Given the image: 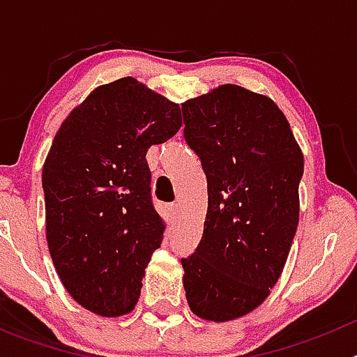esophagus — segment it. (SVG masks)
Returning <instances> with one entry per match:
<instances>
[{"label":"esophagus","mask_w":357,"mask_h":357,"mask_svg":"<svg viewBox=\"0 0 357 357\" xmlns=\"http://www.w3.org/2000/svg\"><path fill=\"white\" fill-rule=\"evenodd\" d=\"M168 211H169V216L175 220V218L178 216V213H181V206H178V204H172V206L168 207Z\"/></svg>","instance_id":"esophagus-1"}]
</instances>
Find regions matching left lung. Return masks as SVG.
Here are the masks:
<instances>
[{
    "mask_svg": "<svg viewBox=\"0 0 357 357\" xmlns=\"http://www.w3.org/2000/svg\"><path fill=\"white\" fill-rule=\"evenodd\" d=\"M182 116L207 178L204 234L181 261L185 298L204 320H234L263 304L282 273L304 155L279 107L239 85L188 100Z\"/></svg>",
    "mask_w": 357,
    "mask_h": 357,
    "instance_id": "8db88e82",
    "label": "left lung"
}]
</instances>
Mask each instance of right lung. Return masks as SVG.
Listing matches in <instances>:
<instances>
[{"label":"right lung","instance_id":"obj_1","mask_svg":"<svg viewBox=\"0 0 357 357\" xmlns=\"http://www.w3.org/2000/svg\"><path fill=\"white\" fill-rule=\"evenodd\" d=\"M181 125L178 103L127 77L96 87L56 132L43 168L46 239L82 307L102 317L134 309L166 229L146 151Z\"/></svg>","mask_w":357,"mask_h":357}]
</instances>
